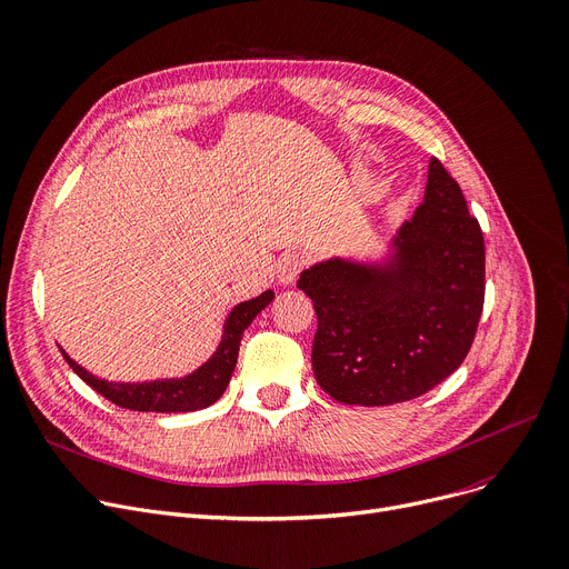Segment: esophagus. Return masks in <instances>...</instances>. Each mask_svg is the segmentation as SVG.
I'll use <instances>...</instances> for the list:
<instances>
[{
  "mask_svg": "<svg viewBox=\"0 0 569 569\" xmlns=\"http://www.w3.org/2000/svg\"><path fill=\"white\" fill-rule=\"evenodd\" d=\"M301 268H305V258H301L299 253H288V256H283V258L279 260V264H277L279 283H281V286H290V283L299 277Z\"/></svg>",
  "mask_w": 569,
  "mask_h": 569,
  "instance_id": "1",
  "label": "esophagus"
}]
</instances>
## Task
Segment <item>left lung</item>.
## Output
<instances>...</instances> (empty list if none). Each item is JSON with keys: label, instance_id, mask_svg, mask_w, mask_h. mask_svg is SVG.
Listing matches in <instances>:
<instances>
[{"label": "left lung", "instance_id": "1", "mask_svg": "<svg viewBox=\"0 0 569 569\" xmlns=\"http://www.w3.org/2000/svg\"><path fill=\"white\" fill-rule=\"evenodd\" d=\"M297 288L313 299V375L333 400L419 398L471 350L485 301V240L458 180L432 158L423 203L382 264L331 258Z\"/></svg>", "mask_w": 569, "mask_h": 569}]
</instances>
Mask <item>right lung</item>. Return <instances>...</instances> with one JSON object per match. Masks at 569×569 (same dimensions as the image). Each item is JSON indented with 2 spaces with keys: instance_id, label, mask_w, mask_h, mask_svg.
<instances>
[{
  "instance_id": "obj_1",
  "label": "right lung",
  "mask_w": 569,
  "mask_h": 569,
  "mask_svg": "<svg viewBox=\"0 0 569 569\" xmlns=\"http://www.w3.org/2000/svg\"><path fill=\"white\" fill-rule=\"evenodd\" d=\"M272 299H274V292L264 290L256 299L238 305L231 311V316L226 318L217 352L199 370H194L187 377H180V380H156V382H141V385L107 382V380H98L96 375L87 372L82 366L74 363L63 350L61 355L68 361V366L78 372L93 391H98L102 398L111 400L113 405H119L123 409L162 411V413L197 411L217 402L226 391V387H229L233 368L238 363L242 333Z\"/></svg>"
}]
</instances>
